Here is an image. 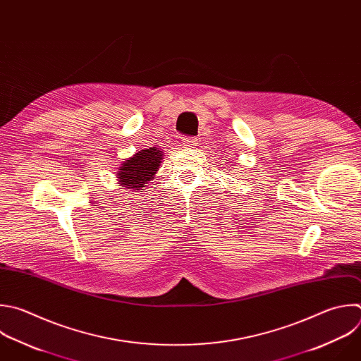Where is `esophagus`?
Wrapping results in <instances>:
<instances>
[{
  "instance_id": "34e87169",
  "label": "esophagus",
  "mask_w": 361,
  "mask_h": 361,
  "mask_svg": "<svg viewBox=\"0 0 361 361\" xmlns=\"http://www.w3.org/2000/svg\"><path fill=\"white\" fill-rule=\"evenodd\" d=\"M198 145V140L195 137H184L183 139V146L187 149H192Z\"/></svg>"
}]
</instances>
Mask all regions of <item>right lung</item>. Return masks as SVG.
<instances>
[{
  "instance_id": "right-lung-1",
  "label": "right lung",
  "mask_w": 361,
  "mask_h": 361,
  "mask_svg": "<svg viewBox=\"0 0 361 361\" xmlns=\"http://www.w3.org/2000/svg\"><path fill=\"white\" fill-rule=\"evenodd\" d=\"M164 153L157 147H150L137 152L128 160H125L116 173L118 185L130 191L143 190L160 169V163Z\"/></svg>"
}]
</instances>
